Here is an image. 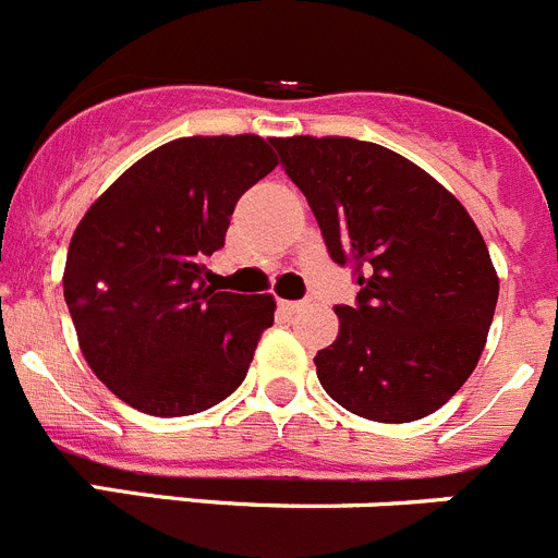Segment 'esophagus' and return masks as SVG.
<instances>
[{"instance_id":"esophagus-1","label":"esophagus","mask_w":558,"mask_h":558,"mask_svg":"<svg viewBox=\"0 0 558 558\" xmlns=\"http://www.w3.org/2000/svg\"><path fill=\"white\" fill-rule=\"evenodd\" d=\"M305 300H291V303H283V308L289 311V314H298V311H303L305 308Z\"/></svg>"}]
</instances>
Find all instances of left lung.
Masks as SVG:
<instances>
[{"label":"left lung","instance_id":"1","mask_svg":"<svg viewBox=\"0 0 558 558\" xmlns=\"http://www.w3.org/2000/svg\"><path fill=\"white\" fill-rule=\"evenodd\" d=\"M336 264H355V305L314 359L330 398L375 423H411L473 375L498 272L464 205L403 155L344 135L272 138Z\"/></svg>","mask_w":558,"mask_h":558}]
</instances>
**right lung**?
<instances>
[{
    "label": "right lung",
    "instance_id": "1",
    "mask_svg": "<svg viewBox=\"0 0 558 558\" xmlns=\"http://www.w3.org/2000/svg\"><path fill=\"white\" fill-rule=\"evenodd\" d=\"M275 167L260 135H192L135 160L85 210L63 298L85 361L119 400L185 416L242 386L275 298L217 291L205 260L239 197Z\"/></svg>",
    "mask_w": 558,
    "mask_h": 558
}]
</instances>
